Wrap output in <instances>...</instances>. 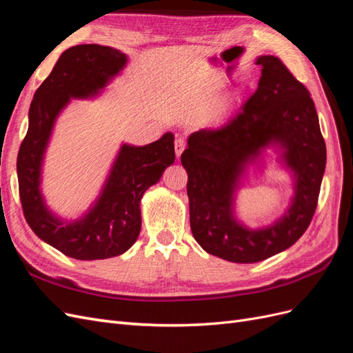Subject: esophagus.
Instances as JSON below:
<instances>
[{
	"label": "esophagus",
	"instance_id": "1",
	"mask_svg": "<svg viewBox=\"0 0 353 353\" xmlns=\"http://www.w3.org/2000/svg\"><path fill=\"white\" fill-rule=\"evenodd\" d=\"M184 148H185V140H184V138H176V140H175V154L178 157L181 156V153L184 152Z\"/></svg>",
	"mask_w": 353,
	"mask_h": 353
}]
</instances>
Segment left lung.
<instances>
[{
  "label": "left lung",
  "mask_w": 353,
  "mask_h": 353,
  "mask_svg": "<svg viewBox=\"0 0 353 353\" xmlns=\"http://www.w3.org/2000/svg\"><path fill=\"white\" fill-rule=\"evenodd\" d=\"M256 65L262 68L258 88L240 112L216 130L191 134L181 154L196 241L208 253L236 263L265 261L302 237L318 205L327 159L307 88L279 57L261 56ZM274 143L283 148L292 169L295 196L280 220L250 230L233 215V193L245 166Z\"/></svg>",
  "instance_id": "1"
}]
</instances>
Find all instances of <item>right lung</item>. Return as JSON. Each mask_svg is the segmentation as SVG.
Listing matches in <instances>:
<instances>
[{
  "mask_svg": "<svg viewBox=\"0 0 353 353\" xmlns=\"http://www.w3.org/2000/svg\"><path fill=\"white\" fill-rule=\"evenodd\" d=\"M126 54L99 44L66 50L39 85L29 109V128L17 154L19 194L26 222L37 236L79 261L125 253L141 230L140 201L174 163V134L143 147L123 144L95 205L77 221H61L46 206L41 169L57 116L70 99L97 95L126 65Z\"/></svg>",
  "mask_w": 353,
  "mask_h": 353,
  "instance_id": "right-lung-1",
  "label": "right lung"
}]
</instances>
